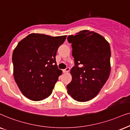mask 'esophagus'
Returning a JSON list of instances; mask_svg holds the SVG:
<instances>
[{"mask_svg": "<svg viewBox=\"0 0 130 130\" xmlns=\"http://www.w3.org/2000/svg\"><path fill=\"white\" fill-rule=\"evenodd\" d=\"M70 68H67L66 69H65V70H63V73H67V72H68L70 71Z\"/></svg>", "mask_w": 130, "mask_h": 130, "instance_id": "1", "label": "esophagus"}]
</instances>
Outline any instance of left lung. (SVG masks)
Instances as JSON below:
<instances>
[{
    "label": "left lung",
    "instance_id": "left-lung-1",
    "mask_svg": "<svg viewBox=\"0 0 130 130\" xmlns=\"http://www.w3.org/2000/svg\"><path fill=\"white\" fill-rule=\"evenodd\" d=\"M75 66L71 70L72 81L67 86L68 94L78 102L96 97L110 72V45L103 36L89 30L69 36Z\"/></svg>",
    "mask_w": 130,
    "mask_h": 130
}]
</instances>
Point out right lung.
Returning <instances> with one entry per match:
<instances>
[{"label":"right lung","mask_w":130,"mask_h":130,"mask_svg":"<svg viewBox=\"0 0 130 130\" xmlns=\"http://www.w3.org/2000/svg\"><path fill=\"white\" fill-rule=\"evenodd\" d=\"M67 36L29 34L13 50V77L21 93L34 101L47 98L62 71L56 65L58 47Z\"/></svg>","instance_id":"1"}]
</instances>
